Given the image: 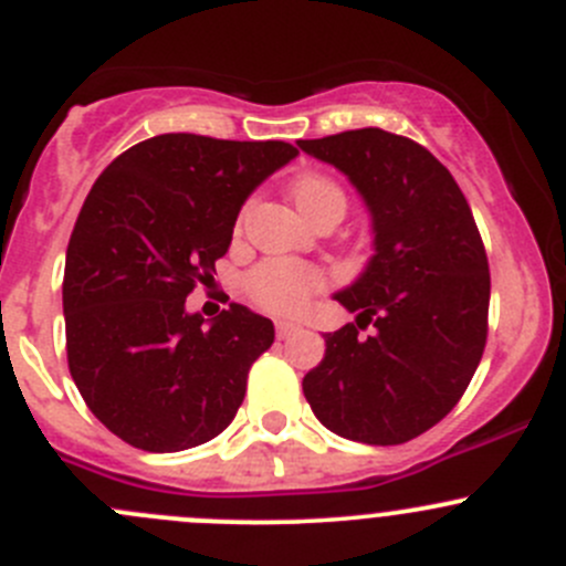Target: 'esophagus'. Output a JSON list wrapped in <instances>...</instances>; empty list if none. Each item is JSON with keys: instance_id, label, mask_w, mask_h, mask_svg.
<instances>
[{"instance_id": "34e87169", "label": "esophagus", "mask_w": 566, "mask_h": 566, "mask_svg": "<svg viewBox=\"0 0 566 566\" xmlns=\"http://www.w3.org/2000/svg\"><path fill=\"white\" fill-rule=\"evenodd\" d=\"M301 331L298 323H287V319H279L276 323V336L279 339H290V336H295Z\"/></svg>"}]
</instances>
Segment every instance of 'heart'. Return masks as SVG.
<instances>
[{"label":"heart","instance_id":"b5f03b06","mask_svg":"<svg viewBox=\"0 0 566 566\" xmlns=\"http://www.w3.org/2000/svg\"><path fill=\"white\" fill-rule=\"evenodd\" d=\"M293 199L306 216L315 213L328 199L345 202L339 182L325 175H304L293 182ZM325 284V276L317 268L287 256H271L254 265L243 279V293L254 306L271 315H298L312 295Z\"/></svg>","mask_w":566,"mask_h":566}]
</instances>
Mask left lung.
Segmentation results:
<instances>
[{"mask_svg":"<svg viewBox=\"0 0 566 566\" xmlns=\"http://www.w3.org/2000/svg\"><path fill=\"white\" fill-rule=\"evenodd\" d=\"M361 191L375 256L336 293L356 323L325 334L306 402L336 436L375 447L436 427L471 384L488 342L490 268L465 193L427 147L380 128L301 139ZM373 322V337L357 328Z\"/></svg>","mask_w":566,"mask_h":566,"instance_id":"obj_1","label":"left lung"}]
</instances>
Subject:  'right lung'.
Here are the masks:
<instances>
[{
	"label": "right lung",
	"mask_w": 566,
	"mask_h": 566,
	"mask_svg": "<svg viewBox=\"0 0 566 566\" xmlns=\"http://www.w3.org/2000/svg\"><path fill=\"white\" fill-rule=\"evenodd\" d=\"M298 156L287 142L161 134L95 180L62 279L67 369L95 419L145 452H182L227 430L273 323L247 306L205 325L210 287L247 197Z\"/></svg>",
	"instance_id": "right-lung-1"
}]
</instances>
